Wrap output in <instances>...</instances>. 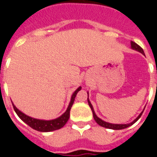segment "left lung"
<instances>
[{"label":"left lung","instance_id":"obj_1","mask_svg":"<svg viewBox=\"0 0 157 157\" xmlns=\"http://www.w3.org/2000/svg\"><path fill=\"white\" fill-rule=\"evenodd\" d=\"M130 44H131V48H133V49H135V50H137V51L140 52L141 54H143V55H145V53H144V51H143V48L140 46V45H138L136 43H135V42L131 41L130 42ZM88 94V93H87ZM87 101H88V104L89 106H90V108H91V109H92V114H93V118H94V119H95V121L100 126H102V127H104V128H111V129H123V128H128V127H129V126H131L132 124H134L135 122L138 120L139 118H140V116L142 115V112L140 115L137 117V118H135L134 121L132 122V123H130V124H110V123H107V122L103 121V120H102L101 118H99L98 116L96 115L95 112H94V110H93V108H92V103L90 102V101H89L88 98H87Z\"/></svg>","mask_w":157,"mask_h":157}]
</instances>
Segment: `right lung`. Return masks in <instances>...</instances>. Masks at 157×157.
Returning <instances> with one entry per match:
<instances>
[{"mask_svg": "<svg viewBox=\"0 0 157 157\" xmlns=\"http://www.w3.org/2000/svg\"><path fill=\"white\" fill-rule=\"evenodd\" d=\"M82 89V87L80 86L79 88L76 89L73 94H72L71 99V102L68 106V109L65 111V113H64L60 117H59L58 118H55V119H53V120H40V119H36V118H33L29 116H27L26 114H24L23 113H22L21 111H19L18 109L16 108L14 104H12L13 106V109L15 110L16 113L18 115V117L22 121L26 123L27 124L29 125L31 128H33L35 130H38V131L40 132H49V131H54V130H56V129H59V128H62L64 125L67 123L69 118H70V111H71V109L72 105L74 103V101H75V98L77 92Z\"/></svg>", "mask_w": 157, "mask_h": 157, "instance_id": "add662e5", "label": "right lung"}]
</instances>
